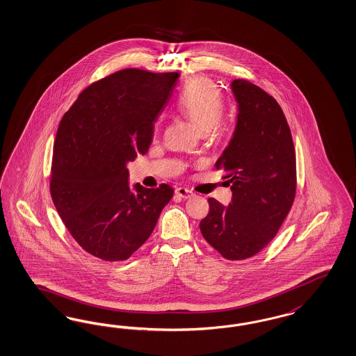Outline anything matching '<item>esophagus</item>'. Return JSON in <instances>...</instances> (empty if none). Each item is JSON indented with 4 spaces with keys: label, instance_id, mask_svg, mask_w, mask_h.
<instances>
[{
    "label": "esophagus",
    "instance_id": "34e87169",
    "mask_svg": "<svg viewBox=\"0 0 356 356\" xmlns=\"http://www.w3.org/2000/svg\"><path fill=\"white\" fill-rule=\"evenodd\" d=\"M175 195L184 197V199H188L194 195V193L186 187H178V188H175Z\"/></svg>",
    "mask_w": 356,
    "mask_h": 356
}]
</instances>
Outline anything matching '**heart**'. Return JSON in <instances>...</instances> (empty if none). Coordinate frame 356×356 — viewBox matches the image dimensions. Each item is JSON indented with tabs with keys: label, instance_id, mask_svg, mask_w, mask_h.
Segmentation results:
<instances>
[{
	"label": "heart",
	"instance_id": "b5f03b06",
	"mask_svg": "<svg viewBox=\"0 0 356 356\" xmlns=\"http://www.w3.org/2000/svg\"><path fill=\"white\" fill-rule=\"evenodd\" d=\"M224 95L218 83L207 77L188 81L177 97V108L206 132L224 120ZM159 129V120L154 124Z\"/></svg>",
	"mask_w": 356,
	"mask_h": 356
}]
</instances>
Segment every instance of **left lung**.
<instances>
[{"label": "left lung", "instance_id": "obj_1", "mask_svg": "<svg viewBox=\"0 0 356 356\" xmlns=\"http://www.w3.org/2000/svg\"><path fill=\"white\" fill-rule=\"evenodd\" d=\"M237 124L216 161L227 172L232 203L208 199L200 232L225 259L241 261L264 249L280 229L296 195V153L282 107L246 80H234Z\"/></svg>", "mask_w": 356, "mask_h": 356}]
</instances>
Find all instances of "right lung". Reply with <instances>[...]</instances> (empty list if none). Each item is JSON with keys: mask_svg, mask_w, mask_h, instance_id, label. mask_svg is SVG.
<instances>
[{"mask_svg": "<svg viewBox=\"0 0 356 356\" xmlns=\"http://www.w3.org/2000/svg\"><path fill=\"white\" fill-rule=\"evenodd\" d=\"M179 73L122 69L81 92L58 124L49 191L85 252L126 261L149 238L174 190L128 184L127 162L145 154Z\"/></svg>", "mask_w": 356, "mask_h": 356, "instance_id": "obj_1", "label": "right lung"}]
</instances>
